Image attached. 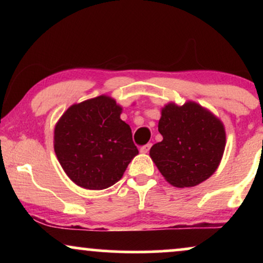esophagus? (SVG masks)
I'll use <instances>...</instances> for the list:
<instances>
[{
    "label": "esophagus",
    "mask_w": 263,
    "mask_h": 263,
    "mask_svg": "<svg viewBox=\"0 0 263 263\" xmlns=\"http://www.w3.org/2000/svg\"><path fill=\"white\" fill-rule=\"evenodd\" d=\"M151 146H152V144L151 143H147L146 146H142L141 147V153H148L149 152V149H151Z\"/></svg>",
    "instance_id": "34e87169"
}]
</instances>
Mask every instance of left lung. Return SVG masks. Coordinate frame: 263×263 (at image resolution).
Returning a JSON list of instances; mask_svg holds the SVG:
<instances>
[{"instance_id":"obj_1","label":"left lung","mask_w":263,"mask_h":263,"mask_svg":"<svg viewBox=\"0 0 263 263\" xmlns=\"http://www.w3.org/2000/svg\"><path fill=\"white\" fill-rule=\"evenodd\" d=\"M158 131L163 141L153 144L149 156L173 186L198 185L219 167L226 143L224 125L197 102L165 105Z\"/></svg>"}]
</instances>
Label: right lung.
<instances>
[{
	"instance_id": "right-lung-1",
	"label": "right lung",
	"mask_w": 263,
	"mask_h": 263,
	"mask_svg": "<svg viewBox=\"0 0 263 263\" xmlns=\"http://www.w3.org/2000/svg\"><path fill=\"white\" fill-rule=\"evenodd\" d=\"M122 107L98 96L71 105L54 128V151L66 176L85 189L101 190L121 179L138 155Z\"/></svg>"
}]
</instances>
